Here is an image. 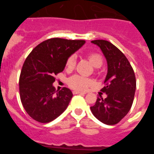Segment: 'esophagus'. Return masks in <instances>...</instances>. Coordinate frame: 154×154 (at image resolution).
Returning a JSON list of instances; mask_svg holds the SVG:
<instances>
[{
	"instance_id": "obj_1",
	"label": "esophagus",
	"mask_w": 154,
	"mask_h": 154,
	"mask_svg": "<svg viewBox=\"0 0 154 154\" xmlns=\"http://www.w3.org/2000/svg\"><path fill=\"white\" fill-rule=\"evenodd\" d=\"M73 94H86V92H80V91H73Z\"/></svg>"
}]
</instances>
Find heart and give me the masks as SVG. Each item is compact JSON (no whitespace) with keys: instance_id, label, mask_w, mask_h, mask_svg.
<instances>
[{"instance_id":"obj_1","label":"heart","mask_w":154,"mask_h":154,"mask_svg":"<svg viewBox=\"0 0 154 154\" xmlns=\"http://www.w3.org/2000/svg\"><path fill=\"white\" fill-rule=\"evenodd\" d=\"M88 59L91 65L94 68H99L101 67L103 65V59L101 55L97 54V53H92L88 55ZM76 60L75 57L74 55H72L69 57V59L66 62V67L68 69H72L75 66ZM69 85L71 88L74 89H79V90H84L86 89L89 86L93 85V81L90 79H87L85 77L80 75H74L71 77L68 81Z\"/></svg>"}]
</instances>
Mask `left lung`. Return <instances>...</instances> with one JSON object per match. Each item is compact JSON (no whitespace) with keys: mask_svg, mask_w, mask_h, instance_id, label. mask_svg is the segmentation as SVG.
Returning <instances> with one entry per match:
<instances>
[{"mask_svg":"<svg viewBox=\"0 0 154 154\" xmlns=\"http://www.w3.org/2000/svg\"><path fill=\"white\" fill-rule=\"evenodd\" d=\"M101 49L107 62V74L101 89L106 98H97L91 106L94 116L106 125L118 123L129 112L135 95L136 77L131 65L123 53L108 41L91 42Z\"/></svg>","mask_w":154,"mask_h":154,"instance_id":"1","label":"left lung"}]
</instances>
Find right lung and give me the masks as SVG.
Returning a JSON list of instances; mask_svg holds the SVG:
<instances>
[{"label":"right lung","mask_w":154,"mask_h":154,"mask_svg":"<svg viewBox=\"0 0 154 154\" xmlns=\"http://www.w3.org/2000/svg\"><path fill=\"white\" fill-rule=\"evenodd\" d=\"M85 43L84 40L48 39L27 57L19 79V91L23 106L32 119L49 123L66 109L72 92L68 88L55 91L54 76L62 72L69 57Z\"/></svg>","instance_id":"obj_1"}]
</instances>
